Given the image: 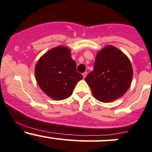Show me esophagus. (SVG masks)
Instances as JSON below:
<instances>
[{
    "instance_id": "34e87169",
    "label": "esophagus",
    "mask_w": 152,
    "mask_h": 152,
    "mask_svg": "<svg viewBox=\"0 0 152 152\" xmlns=\"http://www.w3.org/2000/svg\"><path fill=\"white\" fill-rule=\"evenodd\" d=\"M86 75H87L86 72H84V73H83V78H85L86 77Z\"/></svg>"
}]
</instances>
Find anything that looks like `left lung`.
<instances>
[{
	"label": "left lung",
	"instance_id": "1",
	"mask_svg": "<svg viewBox=\"0 0 152 152\" xmlns=\"http://www.w3.org/2000/svg\"><path fill=\"white\" fill-rule=\"evenodd\" d=\"M133 77L129 58L114 46H106L96 56L94 70L85 78L93 96L103 103L122 97L130 87Z\"/></svg>",
	"mask_w": 152,
	"mask_h": 152
}]
</instances>
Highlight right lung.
I'll return each mask as SVG.
<instances>
[{
    "label": "right lung",
    "instance_id": "1",
    "mask_svg": "<svg viewBox=\"0 0 152 152\" xmlns=\"http://www.w3.org/2000/svg\"><path fill=\"white\" fill-rule=\"evenodd\" d=\"M39 87L55 100L68 98L83 75L76 71V63L69 48L58 46L42 55L34 68Z\"/></svg>",
    "mask_w": 152,
    "mask_h": 152
}]
</instances>
